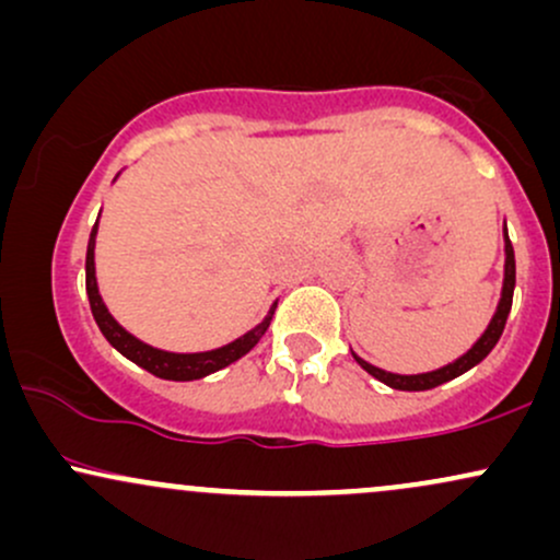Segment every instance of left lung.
<instances>
[{
	"instance_id": "left-lung-1",
	"label": "left lung",
	"mask_w": 560,
	"mask_h": 560,
	"mask_svg": "<svg viewBox=\"0 0 560 560\" xmlns=\"http://www.w3.org/2000/svg\"><path fill=\"white\" fill-rule=\"evenodd\" d=\"M503 244H505L503 289H500L498 307H494V313H492L490 324H487V329L479 334L477 342L468 347L464 355L455 358L453 363L442 365V369L423 371V374H392V371H384V369H378V365H371L369 361H363L361 355H355V352L350 350L352 358L358 361V365H361L363 371H369V374L378 378L382 384H387V387H392V389L421 392V389L440 387V384L450 382V378H458L460 374H466V371H471L474 365L485 361V358L492 352V347L498 345L500 334H503V329H505V320H508V313H511V302H513V287H516V258H513V244H511V240H508L505 223H503Z\"/></svg>"
}]
</instances>
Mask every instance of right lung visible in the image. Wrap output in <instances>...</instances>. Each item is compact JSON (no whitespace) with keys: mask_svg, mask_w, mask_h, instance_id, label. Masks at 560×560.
Returning a JSON list of instances; mask_svg holds the SVG:
<instances>
[{"mask_svg":"<svg viewBox=\"0 0 560 560\" xmlns=\"http://www.w3.org/2000/svg\"><path fill=\"white\" fill-rule=\"evenodd\" d=\"M96 231H100V218H96L92 234H89V247H86V294H89V305H92V316L96 320V326H100V331L105 334L107 342H110L120 355L128 358V361L137 363L139 369L150 371V374H155L160 378H168V382H195V378H205L215 374V371L226 369V365H231L234 361H240L242 355H247V352L260 342V337L266 334L268 324H271L273 318L276 302L268 307L266 318H262L258 326L244 331L242 337L234 339V342L213 347V350L171 352V350H160V347L141 342L139 337H133L131 331H126L124 326L113 318V313L107 311L105 300H102L100 284H96V266H94Z\"/></svg>","mask_w":560,"mask_h":560,"instance_id":"add662e5","label":"right lung"}]
</instances>
